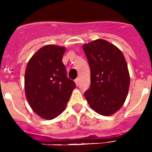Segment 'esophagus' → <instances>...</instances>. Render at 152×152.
I'll list each match as a JSON object with an SVG mask.
<instances>
[{
	"instance_id": "obj_1",
	"label": "esophagus",
	"mask_w": 152,
	"mask_h": 152,
	"mask_svg": "<svg viewBox=\"0 0 152 152\" xmlns=\"http://www.w3.org/2000/svg\"><path fill=\"white\" fill-rule=\"evenodd\" d=\"M75 83H76V86L79 85V78H77V79H75Z\"/></svg>"
}]
</instances>
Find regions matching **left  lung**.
I'll return each instance as SVG.
<instances>
[{
  "label": "left lung",
  "mask_w": 152,
  "mask_h": 152,
  "mask_svg": "<svg viewBox=\"0 0 152 152\" xmlns=\"http://www.w3.org/2000/svg\"><path fill=\"white\" fill-rule=\"evenodd\" d=\"M90 67V87L85 98L96 113L110 116L124 105L130 76L121 50L108 41L98 39L83 45Z\"/></svg>",
  "instance_id": "1"
}]
</instances>
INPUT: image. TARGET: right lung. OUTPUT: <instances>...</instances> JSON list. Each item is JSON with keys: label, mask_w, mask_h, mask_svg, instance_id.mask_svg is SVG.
Returning <instances> with one entry per match:
<instances>
[{"label": "right lung", "mask_w": 152, "mask_h": 152, "mask_svg": "<svg viewBox=\"0 0 152 152\" xmlns=\"http://www.w3.org/2000/svg\"><path fill=\"white\" fill-rule=\"evenodd\" d=\"M65 49L45 45L31 57L26 69V97L32 110L46 120L55 118L65 110L76 87L67 77L62 63Z\"/></svg>", "instance_id": "right-lung-1"}]
</instances>
